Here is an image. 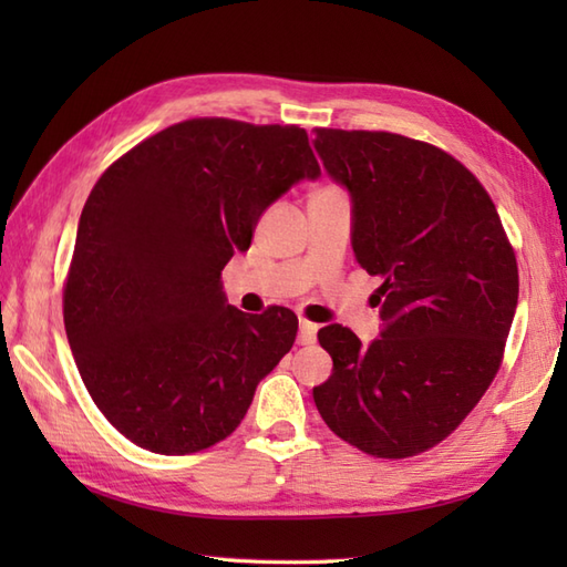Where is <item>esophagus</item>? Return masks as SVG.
<instances>
[{
    "mask_svg": "<svg viewBox=\"0 0 567 567\" xmlns=\"http://www.w3.org/2000/svg\"><path fill=\"white\" fill-rule=\"evenodd\" d=\"M317 323H311V321H307V319H299V343L302 346H311L317 341Z\"/></svg>",
    "mask_w": 567,
    "mask_h": 567,
    "instance_id": "esophagus-1",
    "label": "esophagus"
}]
</instances>
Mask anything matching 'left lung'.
I'll return each instance as SVG.
<instances>
[{"instance_id": "obj_1", "label": "left lung", "mask_w": 567, "mask_h": 567, "mask_svg": "<svg viewBox=\"0 0 567 567\" xmlns=\"http://www.w3.org/2000/svg\"><path fill=\"white\" fill-rule=\"evenodd\" d=\"M315 151L351 197L360 268L382 280V329L363 343L329 323L333 358L315 388L327 426L378 457L443 441L495 380L519 299L499 214L465 165L388 131L317 128Z\"/></svg>"}]
</instances>
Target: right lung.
Returning <instances> with one entry per match:
<instances>
[{"label": "right lung", "mask_w": 567, "mask_h": 567, "mask_svg": "<svg viewBox=\"0 0 567 567\" xmlns=\"http://www.w3.org/2000/svg\"><path fill=\"white\" fill-rule=\"evenodd\" d=\"M321 175L307 131L189 118L131 148L90 192L63 317L84 388L141 449L187 455L240 424L297 336L295 311L244 315L221 270L265 209Z\"/></svg>", "instance_id": "right-lung-1"}]
</instances>
